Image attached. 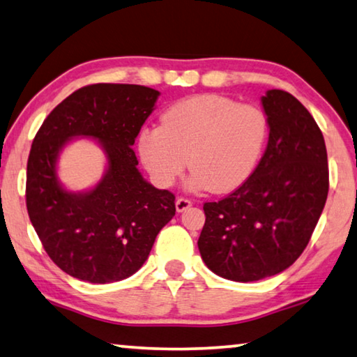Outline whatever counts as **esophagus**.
Segmentation results:
<instances>
[{"label":"esophagus","mask_w":357,"mask_h":357,"mask_svg":"<svg viewBox=\"0 0 357 357\" xmlns=\"http://www.w3.org/2000/svg\"><path fill=\"white\" fill-rule=\"evenodd\" d=\"M176 211L178 213H183V211H185L187 208H190L192 206V202L189 200V198H184V197H179L178 200H176Z\"/></svg>","instance_id":"34e87169"}]
</instances>
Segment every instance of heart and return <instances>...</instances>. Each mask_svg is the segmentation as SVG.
Listing matches in <instances>:
<instances>
[{
  "instance_id": "obj_1",
  "label": "heart",
  "mask_w": 357,
  "mask_h": 357,
  "mask_svg": "<svg viewBox=\"0 0 357 357\" xmlns=\"http://www.w3.org/2000/svg\"><path fill=\"white\" fill-rule=\"evenodd\" d=\"M268 129V118L257 105L200 94L168 108L162 126L144 128L138 151L157 185L170 187L189 164L192 187L227 193L257 168Z\"/></svg>"
}]
</instances>
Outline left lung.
<instances>
[{
    "mask_svg": "<svg viewBox=\"0 0 357 357\" xmlns=\"http://www.w3.org/2000/svg\"><path fill=\"white\" fill-rule=\"evenodd\" d=\"M269 124L250 178L203 204V261L223 279L255 282L289 268L309 244L329 190L328 153L309 110L282 89L261 98Z\"/></svg>",
    "mask_w": 357,
    "mask_h": 357,
    "instance_id": "left-lung-1",
    "label": "left lung"
}]
</instances>
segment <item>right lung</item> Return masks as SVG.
<instances>
[{
  "label": "right lung",
  "instance_id": "add662e5",
  "mask_svg": "<svg viewBox=\"0 0 357 357\" xmlns=\"http://www.w3.org/2000/svg\"><path fill=\"white\" fill-rule=\"evenodd\" d=\"M157 98L140 84H88L53 108L34 137L29 220L52 261L75 279L110 283L137 273L176 213L173 193L142 178L132 149ZM78 135L100 141L109 159L106 176L84 194L68 192L56 179L57 153Z\"/></svg>",
  "mask_w": 357,
  "mask_h": 357
}]
</instances>
